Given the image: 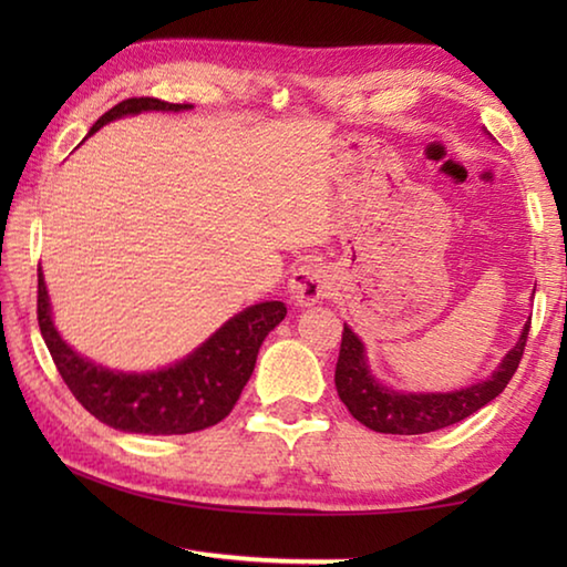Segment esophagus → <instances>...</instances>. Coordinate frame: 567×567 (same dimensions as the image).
I'll list each match as a JSON object with an SVG mask.
<instances>
[{
	"label": "esophagus",
	"mask_w": 567,
	"mask_h": 567,
	"mask_svg": "<svg viewBox=\"0 0 567 567\" xmlns=\"http://www.w3.org/2000/svg\"><path fill=\"white\" fill-rule=\"evenodd\" d=\"M287 287H290V297L297 307H310L324 300V297H330L332 280L322 265L307 262L297 267Z\"/></svg>",
	"instance_id": "34e87169"
}]
</instances>
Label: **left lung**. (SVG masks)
<instances>
[{
	"mask_svg": "<svg viewBox=\"0 0 567 567\" xmlns=\"http://www.w3.org/2000/svg\"><path fill=\"white\" fill-rule=\"evenodd\" d=\"M530 322L517 340L515 348L505 354L503 362L491 378L455 392H398L372 378L364 360V348L358 334L348 324L342 330V344L338 368H334V388L340 400L348 405L350 415L364 427L385 435H422L443 430L465 420L485 408L507 388L525 352Z\"/></svg>",
	"mask_w": 567,
	"mask_h": 567,
	"instance_id": "obj_1",
	"label": "left lung"
}]
</instances>
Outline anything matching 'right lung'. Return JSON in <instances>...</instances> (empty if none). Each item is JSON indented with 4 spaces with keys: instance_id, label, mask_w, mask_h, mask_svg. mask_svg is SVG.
I'll list each match as a JSON object with an SVG mask.
<instances>
[{
    "instance_id": "obj_1",
    "label": "right lung",
    "mask_w": 567,
    "mask_h": 567,
    "mask_svg": "<svg viewBox=\"0 0 567 567\" xmlns=\"http://www.w3.org/2000/svg\"><path fill=\"white\" fill-rule=\"evenodd\" d=\"M150 110L182 112L192 110V104H172L155 97L124 100L104 112L92 124L90 134L124 114ZM285 302L277 300L247 307L185 360L165 370L134 375L82 358L60 338L52 322L42 267L37 275V320L56 370L84 410L122 433L185 435L225 420L252 375L262 340L285 320Z\"/></svg>"
}]
</instances>
